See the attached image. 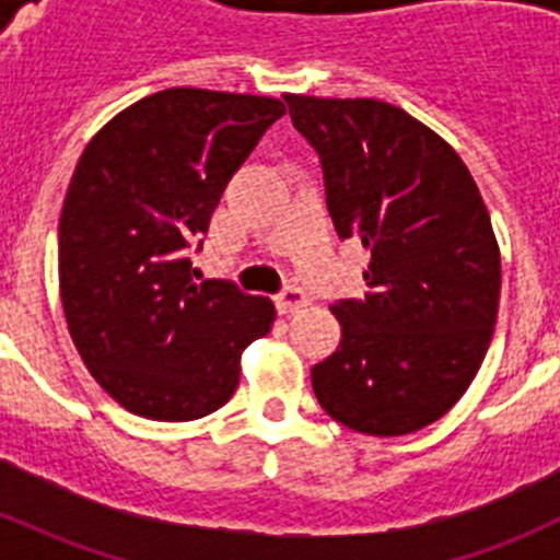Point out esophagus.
<instances>
[{"label": "esophagus", "mask_w": 560, "mask_h": 560, "mask_svg": "<svg viewBox=\"0 0 560 560\" xmlns=\"http://www.w3.org/2000/svg\"><path fill=\"white\" fill-rule=\"evenodd\" d=\"M275 300H277V308L283 311V314H294V311H300L308 305V294H305L300 285H285V289L280 291Z\"/></svg>", "instance_id": "obj_1"}]
</instances>
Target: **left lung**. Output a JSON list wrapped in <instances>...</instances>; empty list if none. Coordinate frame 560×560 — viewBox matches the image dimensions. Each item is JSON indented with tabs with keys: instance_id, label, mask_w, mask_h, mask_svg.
Here are the masks:
<instances>
[{
	"instance_id": "1",
	"label": "left lung",
	"mask_w": 560,
	"mask_h": 560,
	"mask_svg": "<svg viewBox=\"0 0 560 560\" xmlns=\"http://www.w3.org/2000/svg\"><path fill=\"white\" fill-rule=\"evenodd\" d=\"M323 165L339 237L370 249L364 300L330 305L339 348L311 368L319 407L375 438L418 432L463 398L491 345L499 246L452 145L373 97L283 95Z\"/></svg>"
}]
</instances>
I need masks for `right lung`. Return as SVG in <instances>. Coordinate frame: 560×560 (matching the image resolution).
<instances>
[{"label": "right lung", "mask_w": 560, "mask_h": 560, "mask_svg": "<svg viewBox=\"0 0 560 560\" xmlns=\"http://www.w3.org/2000/svg\"><path fill=\"white\" fill-rule=\"evenodd\" d=\"M275 97L165 89L95 133L58 224L69 334L89 373L128 412L196 420L232 398L241 353L275 305L232 280L196 283L190 249L266 128Z\"/></svg>", "instance_id": "right-lung-1"}]
</instances>
